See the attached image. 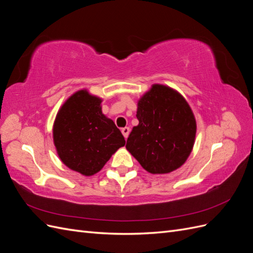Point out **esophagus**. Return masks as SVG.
<instances>
[{"mask_svg":"<svg viewBox=\"0 0 253 253\" xmlns=\"http://www.w3.org/2000/svg\"><path fill=\"white\" fill-rule=\"evenodd\" d=\"M121 133H122V135H124L125 138L126 139L128 134H129V127L126 126V127H124V128H121Z\"/></svg>","mask_w":253,"mask_h":253,"instance_id":"34e87169","label":"esophagus"}]
</instances>
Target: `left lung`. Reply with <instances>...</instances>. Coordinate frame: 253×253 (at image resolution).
I'll list each match as a JSON object with an SVG mask.
<instances>
[{
  "label": "left lung",
  "instance_id": "8db88e82",
  "mask_svg": "<svg viewBox=\"0 0 253 253\" xmlns=\"http://www.w3.org/2000/svg\"><path fill=\"white\" fill-rule=\"evenodd\" d=\"M136 117L139 124L126 148L145 171L167 174L186 163L195 142L196 120L177 90L153 84L138 100Z\"/></svg>",
  "mask_w": 253,
  "mask_h": 253
}]
</instances>
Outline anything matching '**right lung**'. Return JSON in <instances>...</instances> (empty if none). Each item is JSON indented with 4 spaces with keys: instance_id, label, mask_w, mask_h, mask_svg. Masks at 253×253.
Instances as JSON below:
<instances>
[{
    "instance_id": "obj_1",
    "label": "right lung",
    "mask_w": 253,
    "mask_h": 253,
    "mask_svg": "<svg viewBox=\"0 0 253 253\" xmlns=\"http://www.w3.org/2000/svg\"><path fill=\"white\" fill-rule=\"evenodd\" d=\"M102 99L80 89L62 104L52 126L59 158L84 176L100 171L112 155L126 144L114 121L102 113Z\"/></svg>"
}]
</instances>
